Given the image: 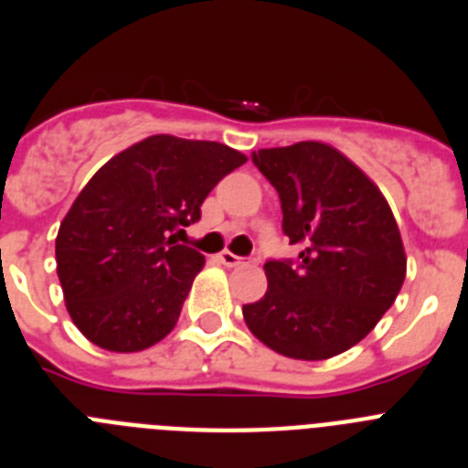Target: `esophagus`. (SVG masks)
Segmentation results:
<instances>
[{
  "label": "esophagus",
  "instance_id": "34e87169",
  "mask_svg": "<svg viewBox=\"0 0 468 468\" xmlns=\"http://www.w3.org/2000/svg\"><path fill=\"white\" fill-rule=\"evenodd\" d=\"M218 260H220L225 267H239V264H248L246 258H239V255L229 253V250H222V253L218 255Z\"/></svg>",
  "mask_w": 468,
  "mask_h": 468
}]
</instances>
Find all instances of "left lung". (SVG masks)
<instances>
[{
	"instance_id": "left-lung-1",
	"label": "left lung",
	"mask_w": 468,
	"mask_h": 468,
	"mask_svg": "<svg viewBox=\"0 0 468 468\" xmlns=\"http://www.w3.org/2000/svg\"><path fill=\"white\" fill-rule=\"evenodd\" d=\"M276 187L297 262L264 264L267 292L243 304L248 330L297 361L351 349L384 316L405 281V248L378 185L340 150L304 140L253 152Z\"/></svg>"
}]
</instances>
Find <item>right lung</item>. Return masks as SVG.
I'll list each match as a JSON object with an SVG mask.
<instances>
[{
	"label": "right lung",
	"mask_w": 468,
	"mask_h": 468,
	"mask_svg": "<svg viewBox=\"0 0 468 468\" xmlns=\"http://www.w3.org/2000/svg\"><path fill=\"white\" fill-rule=\"evenodd\" d=\"M241 164L246 154L222 143L150 135L98 168L56 237L65 307L86 340L133 354L176 328L206 258L173 231L197 222Z\"/></svg>",
	"instance_id": "1"
}]
</instances>
